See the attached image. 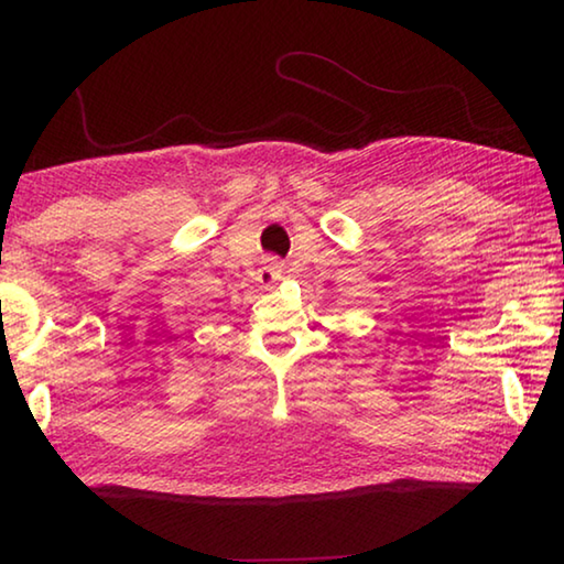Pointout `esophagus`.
Instances as JSON below:
<instances>
[{
	"mask_svg": "<svg viewBox=\"0 0 564 564\" xmlns=\"http://www.w3.org/2000/svg\"><path fill=\"white\" fill-rule=\"evenodd\" d=\"M281 273H283L281 263L275 261V259H269L259 269V283L263 285V289H271V285H275V283L281 281Z\"/></svg>",
	"mask_w": 564,
	"mask_h": 564,
	"instance_id": "obj_1",
	"label": "esophagus"
}]
</instances>
